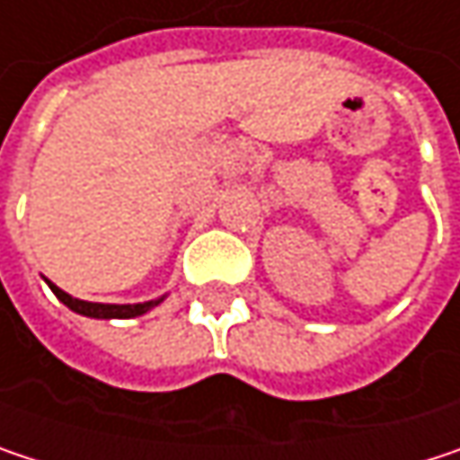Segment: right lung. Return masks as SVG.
Here are the masks:
<instances>
[{
	"label": "right lung",
	"mask_w": 460,
	"mask_h": 460,
	"mask_svg": "<svg viewBox=\"0 0 460 460\" xmlns=\"http://www.w3.org/2000/svg\"><path fill=\"white\" fill-rule=\"evenodd\" d=\"M45 282L49 285V290L58 296L60 304H66L71 312H76V314H82V317H93V320H133V317H140V314L151 312L154 306H159V304L164 301V296H162V298L146 301V304H90V301H79V298L63 293V290H60L58 285H52L49 279H45Z\"/></svg>",
	"instance_id": "obj_1"
}]
</instances>
